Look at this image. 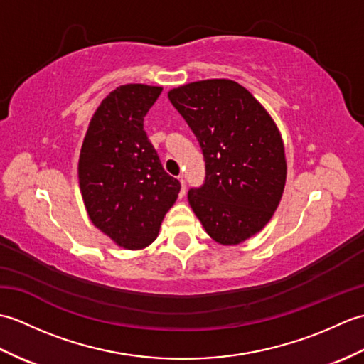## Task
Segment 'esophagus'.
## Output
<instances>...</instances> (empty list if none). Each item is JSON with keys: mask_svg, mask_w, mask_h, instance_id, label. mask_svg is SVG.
I'll return each instance as SVG.
<instances>
[{"mask_svg": "<svg viewBox=\"0 0 364 364\" xmlns=\"http://www.w3.org/2000/svg\"><path fill=\"white\" fill-rule=\"evenodd\" d=\"M180 183H181L180 197H184V194H186V181H184V178H183V176H180Z\"/></svg>", "mask_w": 364, "mask_h": 364, "instance_id": "1", "label": "esophagus"}]
</instances>
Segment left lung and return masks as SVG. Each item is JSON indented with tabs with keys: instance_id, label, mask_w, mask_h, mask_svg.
Listing matches in <instances>:
<instances>
[{
	"instance_id": "8db88e82",
	"label": "left lung",
	"mask_w": 364,
	"mask_h": 364,
	"mask_svg": "<svg viewBox=\"0 0 364 364\" xmlns=\"http://www.w3.org/2000/svg\"><path fill=\"white\" fill-rule=\"evenodd\" d=\"M202 146L206 178L191 189L192 211L222 245L266 227L280 203L286 156L280 131L257 98L231 80H205L168 92Z\"/></svg>"
}]
</instances>
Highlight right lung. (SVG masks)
Wrapping results in <instances>:
<instances>
[{"label": "right lung", "mask_w": 364, "mask_h": 364, "mask_svg": "<svg viewBox=\"0 0 364 364\" xmlns=\"http://www.w3.org/2000/svg\"><path fill=\"white\" fill-rule=\"evenodd\" d=\"M161 92L146 84L112 90L90 119L80 153V189L89 219L127 250L145 249L158 237L181 188L144 129V117Z\"/></svg>", "instance_id": "right-lung-1"}]
</instances>
